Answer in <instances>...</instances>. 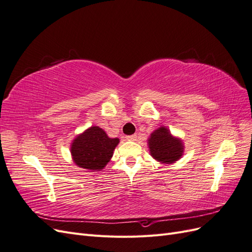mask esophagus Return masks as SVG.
<instances>
[{
  "mask_svg": "<svg viewBox=\"0 0 252 252\" xmlns=\"http://www.w3.org/2000/svg\"><path fill=\"white\" fill-rule=\"evenodd\" d=\"M126 140L128 141H135L136 140V135L135 134H131V135H127Z\"/></svg>",
  "mask_w": 252,
  "mask_h": 252,
  "instance_id": "1",
  "label": "esophagus"
}]
</instances>
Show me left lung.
Wrapping results in <instances>:
<instances>
[{
  "label": "left lung",
  "instance_id": "obj_1",
  "mask_svg": "<svg viewBox=\"0 0 252 252\" xmlns=\"http://www.w3.org/2000/svg\"><path fill=\"white\" fill-rule=\"evenodd\" d=\"M148 147L151 157L165 164L177 162L184 152V144L182 140L173 136L164 126L158 128L150 134Z\"/></svg>",
  "mask_w": 252,
  "mask_h": 252
}]
</instances>
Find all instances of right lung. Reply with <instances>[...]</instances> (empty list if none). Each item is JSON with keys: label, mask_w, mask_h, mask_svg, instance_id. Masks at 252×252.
<instances>
[{"label": "right lung", "mask_w": 252, "mask_h": 252, "mask_svg": "<svg viewBox=\"0 0 252 252\" xmlns=\"http://www.w3.org/2000/svg\"><path fill=\"white\" fill-rule=\"evenodd\" d=\"M119 142L118 138H109L102 128L90 127L71 143L73 162L88 170H101L110 161Z\"/></svg>", "instance_id": "right-lung-1"}]
</instances>
